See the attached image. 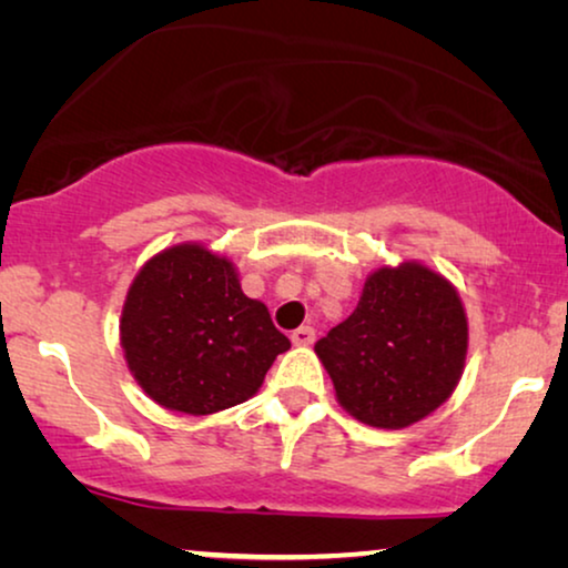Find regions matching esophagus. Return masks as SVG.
<instances>
[{
    "label": "esophagus",
    "mask_w": 568,
    "mask_h": 568,
    "mask_svg": "<svg viewBox=\"0 0 568 568\" xmlns=\"http://www.w3.org/2000/svg\"><path fill=\"white\" fill-rule=\"evenodd\" d=\"M315 341V328L313 325H300L297 331H292V344L294 346H310Z\"/></svg>",
    "instance_id": "1"
}]
</instances>
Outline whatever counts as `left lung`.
Here are the masks:
<instances>
[{
    "instance_id": "obj_1",
    "label": "left lung",
    "mask_w": 568,
    "mask_h": 568,
    "mask_svg": "<svg viewBox=\"0 0 568 568\" xmlns=\"http://www.w3.org/2000/svg\"><path fill=\"white\" fill-rule=\"evenodd\" d=\"M468 352L455 286L422 263L377 268L359 305L315 344L348 414L379 429L422 422L453 395Z\"/></svg>"
}]
</instances>
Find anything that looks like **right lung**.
Masks as SVG:
<instances>
[{
    "instance_id": "right-lung-1",
    "label": "right lung",
    "mask_w": 568,
    "mask_h": 568,
    "mask_svg": "<svg viewBox=\"0 0 568 568\" xmlns=\"http://www.w3.org/2000/svg\"><path fill=\"white\" fill-rule=\"evenodd\" d=\"M121 346L154 403L206 416L258 393L292 344L266 305L245 297L227 258L183 243L136 274L123 302Z\"/></svg>"
}]
</instances>
